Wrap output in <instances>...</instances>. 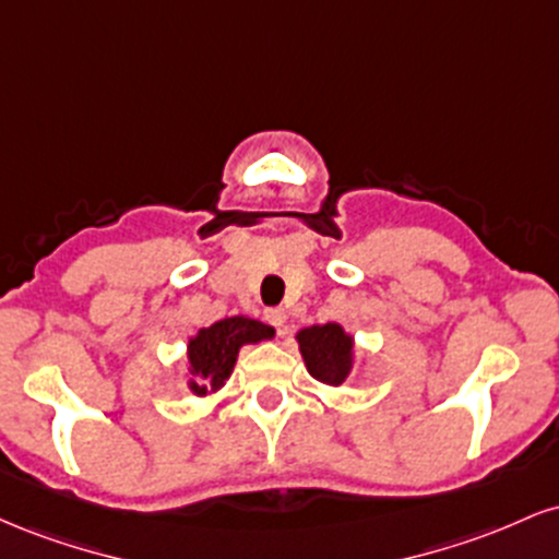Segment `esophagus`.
Masks as SVG:
<instances>
[{
    "mask_svg": "<svg viewBox=\"0 0 559 559\" xmlns=\"http://www.w3.org/2000/svg\"><path fill=\"white\" fill-rule=\"evenodd\" d=\"M265 320L271 325L278 329V336H288V329H286V312L278 310V307H273V310H265Z\"/></svg>",
    "mask_w": 559,
    "mask_h": 559,
    "instance_id": "obj_1",
    "label": "esophagus"
}]
</instances>
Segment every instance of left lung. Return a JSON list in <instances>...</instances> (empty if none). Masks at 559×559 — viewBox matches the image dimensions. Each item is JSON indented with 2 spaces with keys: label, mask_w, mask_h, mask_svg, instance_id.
Listing matches in <instances>:
<instances>
[{
  "label": "left lung",
  "mask_w": 559,
  "mask_h": 559,
  "mask_svg": "<svg viewBox=\"0 0 559 559\" xmlns=\"http://www.w3.org/2000/svg\"><path fill=\"white\" fill-rule=\"evenodd\" d=\"M297 344L307 373L325 386H342L355 368V336L342 323L307 325L297 331Z\"/></svg>",
  "instance_id": "left-lung-1"
}]
</instances>
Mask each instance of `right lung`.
<instances>
[{"instance_id":"add662e5","label":"right lung","mask_w":559,"mask_h":559,"mask_svg":"<svg viewBox=\"0 0 559 559\" xmlns=\"http://www.w3.org/2000/svg\"><path fill=\"white\" fill-rule=\"evenodd\" d=\"M275 338L273 325L249 316L223 318L186 342V386L194 396H215L226 386L241 346Z\"/></svg>"}]
</instances>
